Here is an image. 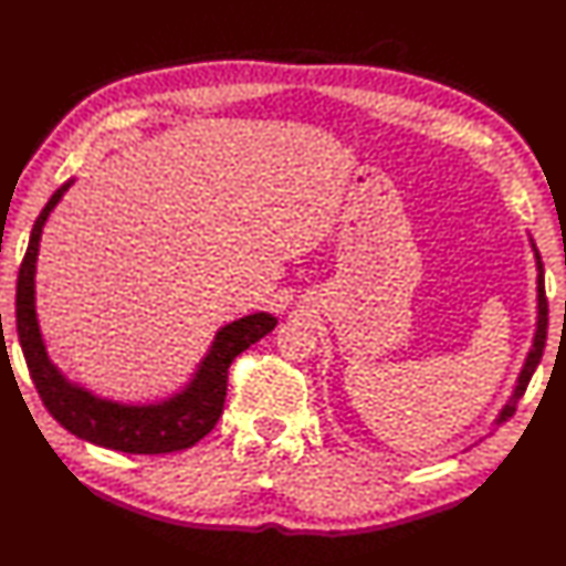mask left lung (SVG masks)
I'll use <instances>...</instances> for the list:
<instances>
[{"mask_svg": "<svg viewBox=\"0 0 566 566\" xmlns=\"http://www.w3.org/2000/svg\"><path fill=\"white\" fill-rule=\"evenodd\" d=\"M533 252H535V264H537V324H535V336H533V348L526 357V363H523V369L518 375V381H516V389L512 394V398H509V403L502 408L500 418H497V424L506 422L509 418L514 416L516 412V403L521 401V396L526 394V387L528 381L533 377V371L537 367V363H541L543 357V350H545V340H547V297H545V271H543V261H541V254H537L535 244H533Z\"/></svg>", "mask_w": 566, "mask_h": 566, "instance_id": "1", "label": "left lung"}]
</instances>
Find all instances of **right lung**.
I'll list each match as a JSON object with an SVG mask.
<instances>
[{
  "instance_id": "add662e5",
  "label": "right lung",
  "mask_w": 566,
  "mask_h": 566,
  "mask_svg": "<svg viewBox=\"0 0 566 566\" xmlns=\"http://www.w3.org/2000/svg\"><path fill=\"white\" fill-rule=\"evenodd\" d=\"M69 187H72V182L54 191L45 209L35 218L29 250H25L19 269L17 331L35 389L50 410V416L64 430L76 434L78 439H86L91 444L124 453H170L195 447L199 439L213 430L218 418L223 416L228 369L232 360L242 350L250 348L252 343L264 338L269 331H273L275 316L259 312L220 328L195 379L187 384L185 391L175 394L163 403L124 406L105 401V398L93 396L91 391L66 381L62 371L50 363L43 336H40L33 279L40 232H43L50 211L57 206Z\"/></svg>"
}]
</instances>
